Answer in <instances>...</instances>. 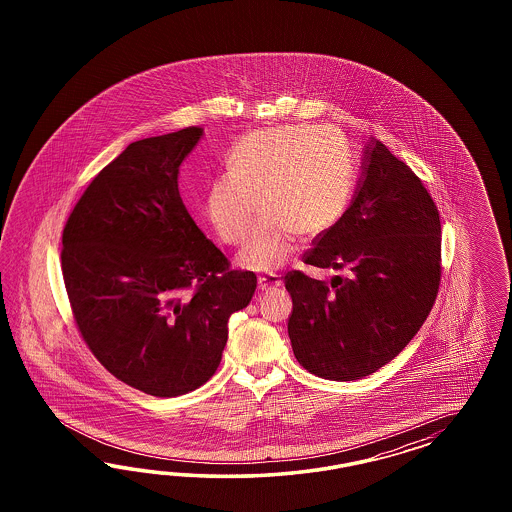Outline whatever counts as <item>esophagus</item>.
Listing matches in <instances>:
<instances>
[{
	"label": "esophagus",
	"instance_id": "obj_1",
	"mask_svg": "<svg viewBox=\"0 0 512 512\" xmlns=\"http://www.w3.org/2000/svg\"><path fill=\"white\" fill-rule=\"evenodd\" d=\"M257 283H259L261 291H272V289H278L281 285V278L278 274H264V276L257 278Z\"/></svg>",
	"mask_w": 512,
	"mask_h": 512
}]
</instances>
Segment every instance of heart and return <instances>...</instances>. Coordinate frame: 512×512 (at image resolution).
<instances>
[{
	"instance_id": "1",
	"label": "heart",
	"mask_w": 512,
	"mask_h": 512,
	"mask_svg": "<svg viewBox=\"0 0 512 512\" xmlns=\"http://www.w3.org/2000/svg\"><path fill=\"white\" fill-rule=\"evenodd\" d=\"M227 167L229 174L210 184L206 216L225 244L240 246L259 206L261 217L238 257L249 270H274L285 263L295 234L310 240L330 231L355 189L347 140L323 127L255 131L234 146Z\"/></svg>"
}]
</instances>
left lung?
Masks as SVG:
<instances>
[{
  "instance_id": "1",
  "label": "left lung",
  "mask_w": 512,
  "mask_h": 512,
  "mask_svg": "<svg viewBox=\"0 0 512 512\" xmlns=\"http://www.w3.org/2000/svg\"><path fill=\"white\" fill-rule=\"evenodd\" d=\"M362 171L355 201L302 255L347 276L326 283L302 270L285 274L293 353L330 381H357L398 357L441 281L439 210L419 176L379 140H370Z\"/></svg>"
}]
</instances>
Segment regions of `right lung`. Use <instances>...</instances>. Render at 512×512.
<instances>
[{
    "label": "right lung",
    "mask_w": 512,
    "mask_h": 512,
    "mask_svg": "<svg viewBox=\"0 0 512 512\" xmlns=\"http://www.w3.org/2000/svg\"><path fill=\"white\" fill-rule=\"evenodd\" d=\"M202 127L131 142L67 217L62 274L80 338L107 372L157 398L202 387L221 362L227 323L257 276L231 270L178 191Z\"/></svg>",
    "instance_id": "obj_1"
}]
</instances>
